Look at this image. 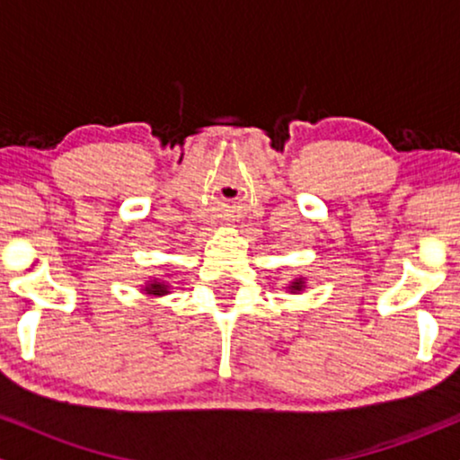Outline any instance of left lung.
<instances>
[{
    "label": "left lung",
    "instance_id": "obj_1",
    "mask_svg": "<svg viewBox=\"0 0 460 460\" xmlns=\"http://www.w3.org/2000/svg\"><path fill=\"white\" fill-rule=\"evenodd\" d=\"M303 288H305L303 279H296V281H292V285H289V289H292V292H300Z\"/></svg>",
    "mask_w": 460,
    "mask_h": 460
}]
</instances>
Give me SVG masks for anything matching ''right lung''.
Returning a JSON list of instances; mask_svg holds the SVG:
<instances>
[{
    "label": "right lung",
    "instance_id": "add662e5",
    "mask_svg": "<svg viewBox=\"0 0 460 460\" xmlns=\"http://www.w3.org/2000/svg\"><path fill=\"white\" fill-rule=\"evenodd\" d=\"M168 283H164V281H151L149 285H146L145 288V292L146 294H151V296H164V294H168Z\"/></svg>",
    "mask_w": 460,
    "mask_h": 460
}]
</instances>
